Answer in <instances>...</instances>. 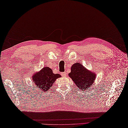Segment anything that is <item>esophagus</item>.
Returning <instances> with one entry per match:
<instances>
[{"mask_svg":"<svg viewBox=\"0 0 128 128\" xmlns=\"http://www.w3.org/2000/svg\"><path fill=\"white\" fill-rule=\"evenodd\" d=\"M61 75H62V76L65 77V76H66V72H62V73H61Z\"/></svg>","mask_w":128,"mask_h":128,"instance_id":"34e87169","label":"esophagus"}]
</instances>
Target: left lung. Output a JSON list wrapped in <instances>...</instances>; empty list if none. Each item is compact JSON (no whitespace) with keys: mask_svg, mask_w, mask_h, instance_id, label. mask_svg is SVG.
<instances>
[{"mask_svg":"<svg viewBox=\"0 0 128 128\" xmlns=\"http://www.w3.org/2000/svg\"><path fill=\"white\" fill-rule=\"evenodd\" d=\"M69 76L78 88L82 91L90 88L96 78L94 72L86 69L79 62L72 65Z\"/></svg>","mask_w":128,"mask_h":128,"instance_id":"left-lung-1","label":"left lung"}]
</instances>
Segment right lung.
<instances>
[{
    "label": "right lung",
    "instance_id": "1",
    "mask_svg": "<svg viewBox=\"0 0 128 128\" xmlns=\"http://www.w3.org/2000/svg\"><path fill=\"white\" fill-rule=\"evenodd\" d=\"M60 77V75L54 74L50 68L46 66L39 72L33 75L32 80L37 87L38 86L42 91H47L52 86L57 78Z\"/></svg>",
    "mask_w": 128,
    "mask_h": 128
}]
</instances>
